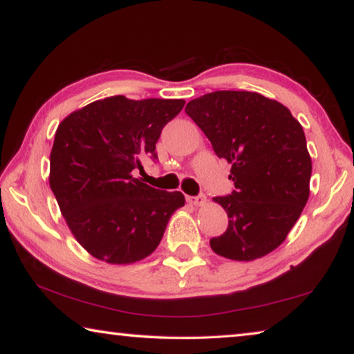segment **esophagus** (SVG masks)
Listing matches in <instances>:
<instances>
[{
	"mask_svg": "<svg viewBox=\"0 0 354 354\" xmlns=\"http://www.w3.org/2000/svg\"><path fill=\"white\" fill-rule=\"evenodd\" d=\"M187 203H190L192 206H203L206 203V196L205 195H196V196H187Z\"/></svg>",
	"mask_w": 354,
	"mask_h": 354,
	"instance_id": "34e87169",
	"label": "esophagus"
}]
</instances>
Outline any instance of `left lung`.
Returning a JSON list of instances; mask_svg holds the SVG:
<instances>
[{"instance_id": "1", "label": "left lung", "mask_w": 354, "mask_h": 354, "mask_svg": "<svg viewBox=\"0 0 354 354\" xmlns=\"http://www.w3.org/2000/svg\"><path fill=\"white\" fill-rule=\"evenodd\" d=\"M185 113L218 158L231 164L234 190L215 196L230 223L211 239L215 253L253 261L286 241L309 198L313 162L290 111L256 92L218 91L192 100Z\"/></svg>"}]
</instances>
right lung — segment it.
I'll return each mask as SVG.
<instances>
[{
    "label": "right lung",
    "instance_id": "right-lung-1",
    "mask_svg": "<svg viewBox=\"0 0 354 354\" xmlns=\"http://www.w3.org/2000/svg\"><path fill=\"white\" fill-rule=\"evenodd\" d=\"M184 100L115 95L70 113L56 131L50 185L76 241L93 257L133 263L158 248L167 223L184 206L181 192L134 178L158 159L156 142Z\"/></svg>",
    "mask_w": 354,
    "mask_h": 354
}]
</instances>
